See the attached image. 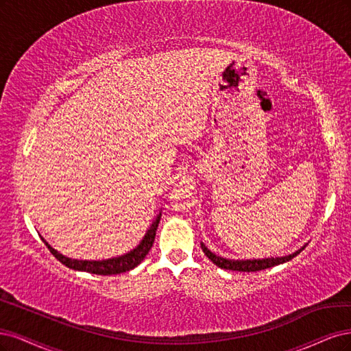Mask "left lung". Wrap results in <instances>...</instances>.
I'll return each instance as SVG.
<instances>
[{
    "instance_id": "1",
    "label": "left lung",
    "mask_w": 351,
    "mask_h": 351,
    "mask_svg": "<svg viewBox=\"0 0 351 351\" xmlns=\"http://www.w3.org/2000/svg\"><path fill=\"white\" fill-rule=\"evenodd\" d=\"M202 247V252L207 255V258L213 264H216L220 268L224 269H232V271H243V273H251V271H261L265 268H271L274 265L282 264V263H287L290 259L295 258L296 255H299L303 250L304 246H302L299 251H296L295 254L291 255H286V256H277V258H264V259H226L223 256H219L216 254H213L208 247L201 243Z\"/></svg>"
}]
</instances>
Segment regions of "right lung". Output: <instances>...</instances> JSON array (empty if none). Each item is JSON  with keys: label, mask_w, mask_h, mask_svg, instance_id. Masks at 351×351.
<instances>
[{"label": "right lung", "mask_w": 351, "mask_h": 351, "mask_svg": "<svg viewBox=\"0 0 351 351\" xmlns=\"http://www.w3.org/2000/svg\"><path fill=\"white\" fill-rule=\"evenodd\" d=\"M162 217V213L157 214V217L153 220L152 226L147 230V233L144 234L143 241L140 242V245L135 247V250L130 251L128 254L122 255V256H117V258H110V259H104V261H82V259H71L66 258L64 255H61L58 251H55L53 247L43 239V243L48 246V250L51 251V254L58 259L60 263H62L65 267H69L71 269H77V271H86V273L90 274H99V276H112V274H121V273H127V271L137 267L143 259L145 258V255L149 254V251L152 250V246L154 243V237H156V230L157 226H159Z\"/></svg>", "instance_id": "1"}]
</instances>
